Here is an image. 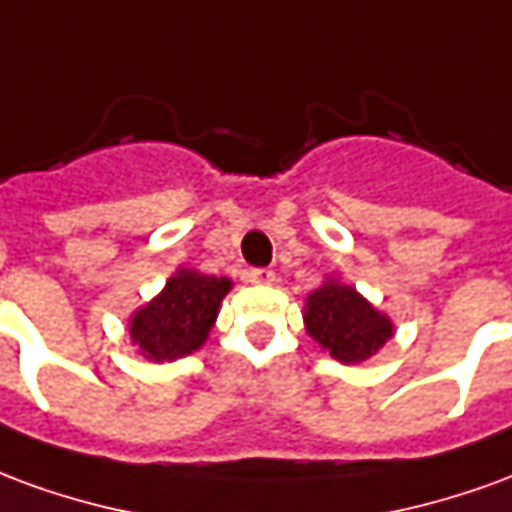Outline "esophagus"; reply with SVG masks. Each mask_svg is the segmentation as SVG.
<instances>
[{"label": "esophagus", "instance_id": "obj_1", "mask_svg": "<svg viewBox=\"0 0 512 512\" xmlns=\"http://www.w3.org/2000/svg\"><path fill=\"white\" fill-rule=\"evenodd\" d=\"M274 279H277V274L271 268H252L249 271V282L252 285H274Z\"/></svg>", "mask_w": 512, "mask_h": 512}]
</instances>
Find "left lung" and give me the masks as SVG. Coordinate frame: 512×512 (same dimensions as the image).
<instances>
[{
    "label": "left lung",
    "mask_w": 512,
    "mask_h": 512,
    "mask_svg": "<svg viewBox=\"0 0 512 512\" xmlns=\"http://www.w3.org/2000/svg\"><path fill=\"white\" fill-rule=\"evenodd\" d=\"M304 326L312 340L343 365L365 362L395 334L384 312L337 279H326L307 296Z\"/></svg>",
    "instance_id": "left-lung-1"
}]
</instances>
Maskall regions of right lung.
<instances>
[{
    "instance_id": "add662e5",
    "label": "right lung",
    "mask_w": 512,
    "mask_h": 512,
    "mask_svg": "<svg viewBox=\"0 0 512 512\" xmlns=\"http://www.w3.org/2000/svg\"><path fill=\"white\" fill-rule=\"evenodd\" d=\"M230 288L227 277H208L191 268L175 271L156 299L131 315L128 334L139 354L150 362H175L197 351L208 340Z\"/></svg>"
}]
</instances>
